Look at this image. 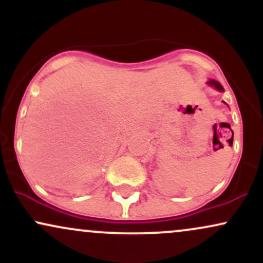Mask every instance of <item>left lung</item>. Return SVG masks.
<instances>
[{
  "label": "left lung",
  "instance_id": "8db88e82",
  "mask_svg": "<svg viewBox=\"0 0 263 263\" xmlns=\"http://www.w3.org/2000/svg\"><path fill=\"white\" fill-rule=\"evenodd\" d=\"M209 84H210V85L215 86L216 89L220 90V91H224V87H222V85H221V84L219 83V81H216V80H210V81H209Z\"/></svg>",
  "mask_w": 263,
  "mask_h": 263
}]
</instances>
